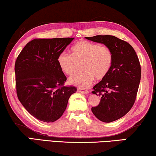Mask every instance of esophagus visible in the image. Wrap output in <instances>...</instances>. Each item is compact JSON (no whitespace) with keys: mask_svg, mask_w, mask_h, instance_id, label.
Returning a JSON list of instances; mask_svg holds the SVG:
<instances>
[{"mask_svg":"<svg viewBox=\"0 0 156 156\" xmlns=\"http://www.w3.org/2000/svg\"><path fill=\"white\" fill-rule=\"evenodd\" d=\"M78 92L80 93H83V94H87V93H89L88 90L83 89V88H78Z\"/></svg>","mask_w":156,"mask_h":156,"instance_id":"34e87169","label":"esophagus"}]
</instances>
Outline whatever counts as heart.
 I'll return each mask as SVG.
<instances>
[{
	"label": "heart",
	"instance_id": "b5f03b06",
	"mask_svg": "<svg viewBox=\"0 0 156 156\" xmlns=\"http://www.w3.org/2000/svg\"><path fill=\"white\" fill-rule=\"evenodd\" d=\"M71 55L60 53L57 57L61 70L73 75L81 62L83 71L69 79L71 84L85 88L92 84L94 78L101 80L107 75L113 64V55L110 48L87 41H80L71 48Z\"/></svg>",
	"mask_w": 156,
	"mask_h": 156
}]
</instances>
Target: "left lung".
Masks as SVG:
<instances>
[{"mask_svg": "<svg viewBox=\"0 0 156 156\" xmlns=\"http://www.w3.org/2000/svg\"><path fill=\"white\" fill-rule=\"evenodd\" d=\"M85 38L104 44L113 52L110 71L93 87L92 93L101 96V100L92 111L102 122L115 121L128 113L136 100L141 80L139 58L131 45L115 36L106 35Z\"/></svg>", "mask_w": 156, "mask_h": 156, "instance_id": "1", "label": "left lung"}]
</instances>
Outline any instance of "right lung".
Segmentation results:
<instances>
[{
  "instance_id": "obj_1",
  "label": "right lung",
  "mask_w": 156,
  "mask_h": 156,
  "mask_svg": "<svg viewBox=\"0 0 156 156\" xmlns=\"http://www.w3.org/2000/svg\"><path fill=\"white\" fill-rule=\"evenodd\" d=\"M74 38L34 39L15 62L16 90L19 100L31 115L46 122L59 119L69 97L77 91L64 86L66 77L57 62Z\"/></svg>"
}]
</instances>
